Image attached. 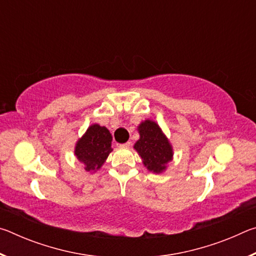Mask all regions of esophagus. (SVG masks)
Masks as SVG:
<instances>
[{
  "label": "esophagus",
  "mask_w": 256,
  "mask_h": 256,
  "mask_svg": "<svg viewBox=\"0 0 256 256\" xmlns=\"http://www.w3.org/2000/svg\"><path fill=\"white\" fill-rule=\"evenodd\" d=\"M131 144H132V142H131V141H128V142H126V144H120V146H126V148H128V146H131Z\"/></svg>",
  "instance_id": "1"
}]
</instances>
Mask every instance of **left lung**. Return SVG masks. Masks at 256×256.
Returning a JSON list of instances; mask_svg holds the SVG:
<instances>
[{
    "mask_svg": "<svg viewBox=\"0 0 256 256\" xmlns=\"http://www.w3.org/2000/svg\"><path fill=\"white\" fill-rule=\"evenodd\" d=\"M138 130L140 138L134 144V149L140 154L144 164L150 172L157 174L162 172L166 170V164L172 159L170 141L154 120H144L138 125Z\"/></svg>",
    "mask_w": 256,
    "mask_h": 256,
    "instance_id": "8db88e82",
    "label": "left lung"
}]
</instances>
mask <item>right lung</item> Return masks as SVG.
I'll list each match as a JSON object with an SVG mask.
<instances>
[{
	"label": "right lung",
	"instance_id": "obj_1",
	"mask_svg": "<svg viewBox=\"0 0 256 256\" xmlns=\"http://www.w3.org/2000/svg\"><path fill=\"white\" fill-rule=\"evenodd\" d=\"M112 151V134L105 126L94 124L76 142L74 154L86 172H94L102 167Z\"/></svg>",
	"mask_w": 256,
	"mask_h": 256
}]
</instances>
